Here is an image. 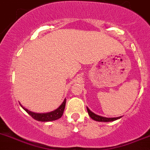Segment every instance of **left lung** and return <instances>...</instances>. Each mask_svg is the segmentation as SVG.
Wrapping results in <instances>:
<instances>
[{"mask_svg":"<svg viewBox=\"0 0 150 150\" xmlns=\"http://www.w3.org/2000/svg\"><path fill=\"white\" fill-rule=\"evenodd\" d=\"M86 108H87V111H88V115H89V117H91L92 120H95V121H97V122H113L114 121V120H117L122 117H115V118H107V117H101V116L97 115V114H95L94 113L91 112L88 107H86Z\"/></svg>","mask_w":150,"mask_h":150,"instance_id":"obj_1","label":"left lung"}]
</instances>
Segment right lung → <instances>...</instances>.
Here are the masks:
<instances>
[{"label": "right lung", "mask_w": 150, "mask_h": 150, "mask_svg": "<svg viewBox=\"0 0 150 150\" xmlns=\"http://www.w3.org/2000/svg\"><path fill=\"white\" fill-rule=\"evenodd\" d=\"M20 105H21V107L27 112L28 114L32 118L34 119V120L41 122H50L58 120V119L61 118V117H62L64 110L65 108V105H66V98L64 99V102L62 103V104L57 109H56V110H53V111L51 112H49V113H45H45L44 114H39V113L31 112L30 111V110H28L27 108H25L20 103Z\"/></svg>", "instance_id": "obj_1"}]
</instances>
